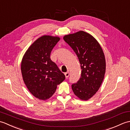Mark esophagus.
Here are the masks:
<instances>
[{"instance_id":"obj_1","label":"esophagus","mask_w":130,"mask_h":130,"mask_svg":"<svg viewBox=\"0 0 130 130\" xmlns=\"http://www.w3.org/2000/svg\"><path fill=\"white\" fill-rule=\"evenodd\" d=\"M65 75L66 78H68V77L69 76V75H70V73H69V72H67V73H65Z\"/></svg>"}]
</instances>
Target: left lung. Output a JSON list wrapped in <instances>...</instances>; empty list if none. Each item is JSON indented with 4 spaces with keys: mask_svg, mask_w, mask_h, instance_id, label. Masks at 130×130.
<instances>
[{
    "mask_svg": "<svg viewBox=\"0 0 130 130\" xmlns=\"http://www.w3.org/2000/svg\"><path fill=\"white\" fill-rule=\"evenodd\" d=\"M63 40L78 56L82 69L80 78L71 85L74 93L88 100L101 87L106 72V60L100 45L92 36L84 31L66 35Z\"/></svg>",
    "mask_w": 130,
    "mask_h": 130,
    "instance_id": "obj_1",
    "label": "left lung"
}]
</instances>
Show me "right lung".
Masks as SVG:
<instances>
[{"label":"right lung","mask_w":130,"mask_h":130,"mask_svg":"<svg viewBox=\"0 0 130 130\" xmlns=\"http://www.w3.org/2000/svg\"><path fill=\"white\" fill-rule=\"evenodd\" d=\"M59 37L43 36L35 41L26 52L21 63L23 81L35 97L46 100L55 93L57 85L65 76L50 59L52 50Z\"/></svg>","instance_id":"right-lung-1"}]
</instances>
